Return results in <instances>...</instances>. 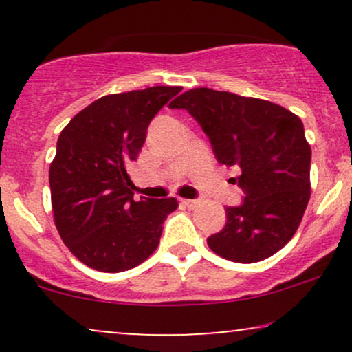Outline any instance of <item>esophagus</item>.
Returning <instances> with one entry per match:
<instances>
[{"label":"esophagus","instance_id":"obj_1","mask_svg":"<svg viewBox=\"0 0 352 352\" xmlns=\"http://www.w3.org/2000/svg\"><path fill=\"white\" fill-rule=\"evenodd\" d=\"M182 204H184L185 207H187V208H195L197 205H199V201H197V200H188V199H184V200H182Z\"/></svg>","mask_w":352,"mask_h":352}]
</instances>
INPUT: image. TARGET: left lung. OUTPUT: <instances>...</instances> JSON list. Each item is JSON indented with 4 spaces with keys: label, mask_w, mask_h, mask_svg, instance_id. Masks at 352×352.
I'll list each match as a JSON object with an SVG mask.
<instances>
[{
    "label": "left lung",
    "mask_w": 352,
    "mask_h": 352,
    "mask_svg": "<svg viewBox=\"0 0 352 352\" xmlns=\"http://www.w3.org/2000/svg\"><path fill=\"white\" fill-rule=\"evenodd\" d=\"M187 109L212 142L220 164L245 192L227 208V225L207 238L213 253L236 263L265 260L292 240L311 197V147L301 119L265 99L195 87L170 104Z\"/></svg>",
    "instance_id": "8db88e82"
}]
</instances>
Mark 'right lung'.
Wrapping results in <instances>:
<instances>
[{
	"label": "right lung",
	"instance_id": "add662e5",
	"mask_svg": "<svg viewBox=\"0 0 352 352\" xmlns=\"http://www.w3.org/2000/svg\"><path fill=\"white\" fill-rule=\"evenodd\" d=\"M182 87L155 86L104 96L60 131L50 167L54 223L69 252L104 273L131 270L159 246L170 199L134 200L129 167L153 116Z\"/></svg>",
	"mask_w": 352,
	"mask_h": 352
}]
</instances>
